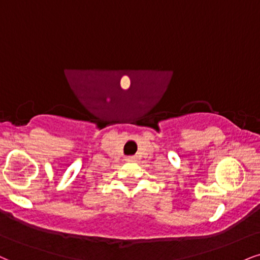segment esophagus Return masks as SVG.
I'll return each mask as SVG.
<instances>
[{"instance_id": "34e87169", "label": "esophagus", "mask_w": 260, "mask_h": 260, "mask_svg": "<svg viewBox=\"0 0 260 260\" xmlns=\"http://www.w3.org/2000/svg\"><path fill=\"white\" fill-rule=\"evenodd\" d=\"M134 160H136V157H133V156H132V157H127V161H128V162H132V161H134Z\"/></svg>"}]
</instances>
